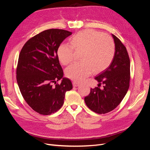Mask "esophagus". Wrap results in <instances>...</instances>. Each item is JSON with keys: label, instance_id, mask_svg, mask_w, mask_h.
<instances>
[{"label": "esophagus", "instance_id": "34e87169", "mask_svg": "<svg viewBox=\"0 0 150 150\" xmlns=\"http://www.w3.org/2000/svg\"><path fill=\"white\" fill-rule=\"evenodd\" d=\"M79 85V83L77 82V81H74L73 82V86L74 87H77V86H78Z\"/></svg>", "mask_w": 150, "mask_h": 150}]
</instances>
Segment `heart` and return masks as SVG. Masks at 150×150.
<instances>
[{
	"label": "heart",
	"mask_w": 150,
	"mask_h": 150,
	"mask_svg": "<svg viewBox=\"0 0 150 150\" xmlns=\"http://www.w3.org/2000/svg\"><path fill=\"white\" fill-rule=\"evenodd\" d=\"M70 44H61L57 51L59 60L64 65L73 61L74 51L81 52L80 62L67 68L66 74L76 81L84 79L92 71L100 72L111 63L115 54V44L111 36L98 31L86 29L74 35Z\"/></svg>",
	"instance_id": "obj_1"
}]
</instances>
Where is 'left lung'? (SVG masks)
Returning <instances> with one entry per match:
<instances>
[{
    "mask_svg": "<svg viewBox=\"0 0 150 150\" xmlns=\"http://www.w3.org/2000/svg\"><path fill=\"white\" fill-rule=\"evenodd\" d=\"M115 44V57L106 69L95 79L103 88L91 89L84 101L91 110L98 114H105L115 109L128 91L130 80V61L127 50L121 40L111 34Z\"/></svg>",
    "mask_w": 150,
    "mask_h": 150,
    "instance_id": "obj_1",
    "label": "left lung"
}]
</instances>
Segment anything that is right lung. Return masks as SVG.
I'll return each mask as SVG.
<instances>
[{
  "instance_id": "right-lung-1",
  "label": "right lung",
  "mask_w": 150,
  "mask_h": 150,
  "mask_svg": "<svg viewBox=\"0 0 150 150\" xmlns=\"http://www.w3.org/2000/svg\"><path fill=\"white\" fill-rule=\"evenodd\" d=\"M71 32L51 29L30 39L20 52L17 81L26 103L43 115L58 111L64 104L66 92L72 89L71 81L64 78L57 54L59 46ZM62 79L60 84L52 83Z\"/></svg>"
}]
</instances>
